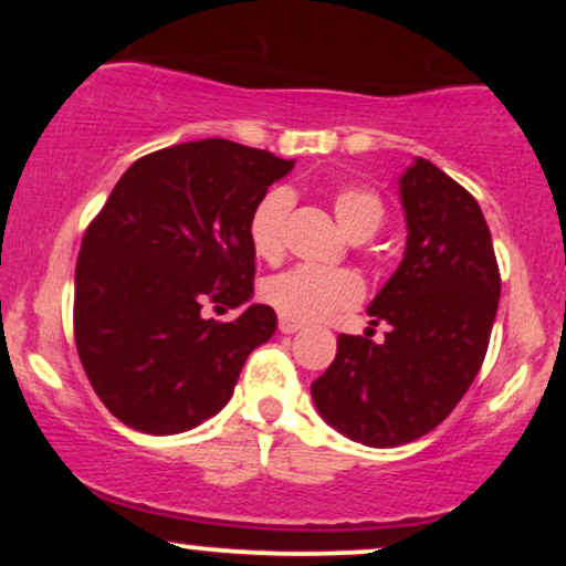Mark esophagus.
<instances>
[{
    "label": "esophagus",
    "mask_w": 566,
    "mask_h": 566,
    "mask_svg": "<svg viewBox=\"0 0 566 566\" xmlns=\"http://www.w3.org/2000/svg\"><path fill=\"white\" fill-rule=\"evenodd\" d=\"M303 324L301 322H295V319H287V316H279V329H282L284 335H292V333H297V329H301Z\"/></svg>",
    "instance_id": "34e87169"
}]
</instances>
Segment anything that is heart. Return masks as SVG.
I'll return each instance as SVG.
<instances>
[{
    "instance_id": "b5f03b06",
    "label": "heart",
    "mask_w": 566,
    "mask_h": 566,
    "mask_svg": "<svg viewBox=\"0 0 566 566\" xmlns=\"http://www.w3.org/2000/svg\"><path fill=\"white\" fill-rule=\"evenodd\" d=\"M292 210V193L287 188H271L258 201L250 216V244L258 258L276 261L284 252V233ZM333 210L337 223L350 239L373 237L386 218L382 199L367 186H340L333 193ZM263 301L279 314L295 322H314L333 316L337 311L354 308L365 295V284L350 269H316L295 265L282 274L269 276L261 287Z\"/></svg>"
}]
</instances>
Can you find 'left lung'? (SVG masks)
<instances>
[{
    "instance_id": "8db88e82",
    "label": "left lung",
    "mask_w": 566,
    "mask_h": 566,
    "mask_svg": "<svg viewBox=\"0 0 566 566\" xmlns=\"http://www.w3.org/2000/svg\"><path fill=\"white\" fill-rule=\"evenodd\" d=\"M407 250L369 303L386 340L337 337L335 361L311 382L319 415L367 447L426 437L482 369L500 301V269L479 201L428 159L399 180Z\"/></svg>"
}]
</instances>
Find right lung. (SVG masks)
Masks as SVG:
<instances>
[{
  "mask_svg": "<svg viewBox=\"0 0 566 566\" xmlns=\"http://www.w3.org/2000/svg\"><path fill=\"white\" fill-rule=\"evenodd\" d=\"M295 161L207 138L129 165L93 218L76 261L74 340L90 386L114 418L167 437L229 405L247 356L276 333L271 305L233 322L207 301H250V216Z\"/></svg>",
  "mask_w": 566,
  "mask_h": 566,
  "instance_id": "obj_1",
  "label": "right lung"
}]
</instances>
